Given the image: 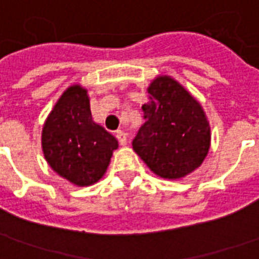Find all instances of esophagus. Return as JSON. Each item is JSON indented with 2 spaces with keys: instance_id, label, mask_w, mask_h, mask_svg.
I'll use <instances>...</instances> for the list:
<instances>
[{
  "instance_id": "obj_1",
  "label": "esophagus",
  "mask_w": 259,
  "mask_h": 259,
  "mask_svg": "<svg viewBox=\"0 0 259 259\" xmlns=\"http://www.w3.org/2000/svg\"><path fill=\"white\" fill-rule=\"evenodd\" d=\"M116 138L118 139V142H120V145H125L127 143V134L124 131H116Z\"/></svg>"
}]
</instances>
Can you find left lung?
I'll use <instances>...</instances> for the list:
<instances>
[{
	"instance_id": "1",
	"label": "left lung",
	"mask_w": 259,
	"mask_h": 259,
	"mask_svg": "<svg viewBox=\"0 0 259 259\" xmlns=\"http://www.w3.org/2000/svg\"><path fill=\"white\" fill-rule=\"evenodd\" d=\"M143 105L146 121L132 148L153 172L165 179L188 175L203 163L209 149V124L200 103L167 75L149 87Z\"/></svg>"
}]
</instances>
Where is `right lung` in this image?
I'll return each mask as SVG.
<instances>
[{
    "label": "right lung",
    "mask_w": 259,
    "mask_h": 259,
    "mask_svg": "<svg viewBox=\"0 0 259 259\" xmlns=\"http://www.w3.org/2000/svg\"><path fill=\"white\" fill-rule=\"evenodd\" d=\"M117 148L116 138L92 121L87 91L67 88L42 130V150L52 169L71 184L88 186L103 177Z\"/></svg>",
    "instance_id": "right-lung-1"
}]
</instances>
